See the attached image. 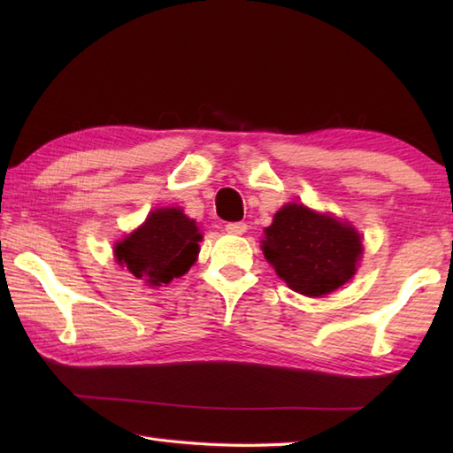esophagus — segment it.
Wrapping results in <instances>:
<instances>
[{
    "label": "esophagus",
    "mask_w": 453,
    "mask_h": 453,
    "mask_svg": "<svg viewBox=\"0 0 453 453\" xmlns=\"http://www.w3.org/2000/svg\"><path fill=\"white\" fill-rule=\"evenodd\" d=\"M226 232L234 235H243L247 232V224L245 221H232V224L226 226Z\"/></svg>",
    "instance_id": "1"
}]
</instances>
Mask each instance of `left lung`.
I'll return each instance as SVG.
<instances>
[{"instance_id": "left-lung-1", "label": "left lung", "mask_w": 453, "mask_h": 453, "mask_svg": "<svg viewBox=\"0 0 453 453\" xmlns=\"http://www.w3.org/2000/svg\"><path fill=\"white\" fill-rule=\"evenodd\" d=\"M263 253L294 292L321 297L356 274L362 237L356 229L303 204H286L265 229Z\"/></svg>"}]
</instances>
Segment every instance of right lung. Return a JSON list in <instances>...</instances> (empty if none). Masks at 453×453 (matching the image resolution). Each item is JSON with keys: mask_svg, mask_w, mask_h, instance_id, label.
Returning a JSON list of instances; mask_svg holds the SVG:
<instances>
[{"mask_svg": "<svg viewBox=\"0 0 453 453\" xmlns=\"http://www.w3.org/2000/svg\"><path fill=\"white\" fill-rule=\"evenodd\" d=\"M202 234L180 208H157L146 221L114 245V258L138 280L165 286L196 263Z\"/></svg>", "mask_w": 453, "mask_h": 453, "instance_id": "right-lung-1", "label": "right lung"}]
</instances>
